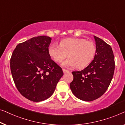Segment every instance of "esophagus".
Instances as JSON below:
<instances>
[{
    "label": "esophagus",
    "instance_id": "34e87169",
    "mask_svg": "<svg viewBox=\"0 0 125 125\" xmlns=\"http://www.w3.org/2000/svg\"><path fill=\"white\" fill-rule=\"evenodd\" d=\"M63 73H68V72H69L68 70H65V69H63Z\"/></svg>",
    "mask_w": 125,
    "mask_h": 125
}]
</instances>
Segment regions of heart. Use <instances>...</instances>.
Wrapping results in <instances>:
<instances>
[{"label": "heart", "instance_id": "obj_1", "mask_svg": "<svg viewBox=\"0 0 125 125\" xmlns=\"http://www.w3.org/2000/svg\"><path fill=\"white\" fill-rule=\"evenodd\" d=\"M96 50V46L93 41L76 38L63 40L59 46L52 44L48 49L49 55L56 62H61L68 54L70 57L63 61L62 66L64 67L76 66L79 69L86 67L92 62Z\"/></svg>", "mask_w": 125, "mask_h": 125}]
</instances>
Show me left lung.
Returning a JSON list of instances; mask_svg holds the SVG:
<instances>
[{
    "label": "left lung",
    "mask_w": 125,
    "mask_h": 125,
    "mask_svg": "<svg viewBox=\"0 0 125 125\" xmlns=\"http://www.w3.org/2000/svg\"><path fill=\"white\" fill-rule=\"evenodd\" d=\"M96 54L92 62L80 71H73V79L70 87L79 99L91 101L103 95L113 78L115 68V57L111 46L94 36Z\"/></svg>",
    "instance_id": "obj_1"
}]
</instances>
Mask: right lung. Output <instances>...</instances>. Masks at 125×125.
<instances>
[{"label":"right lung","mask_w":125,"mask_h":125,"mask_svg":"<svg viewBox=\"0 0 125 125\" xmlns=\"http://www.w3.org/2000/svg\"><path fill=\"white\" fill-rule=\"evenodd\" d=\"M51 40L47 36H38L19 43L10 58L16 87L31 101L40 102L50 97L63 75L62 68L49 54Z\"/></svg>","instance_id":"1"}]
</instances>
